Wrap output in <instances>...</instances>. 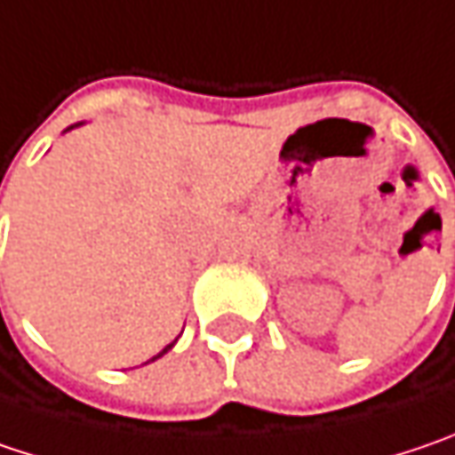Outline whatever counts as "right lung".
I'll return each instance as SVG.
<instances>
[{
	"mask_svg": "<svg viewBox=\"0 0 455 455\" xmlns=\"http://www.w3.org/2000/svg\"><path fill=\"white\" fill-rule=\"evenodd\" d=\"M174 342H170V345H167V347H164V350H162V353H159V355H154V358H151V361H156V358H162V355H164V353H167V350H170V347H172Z\"/></svg>",
	"mask_w": 455,
	"mask_h": 455,
	"instance_id": "obj_1",
	"label": "right lung"
}]
</instances>
